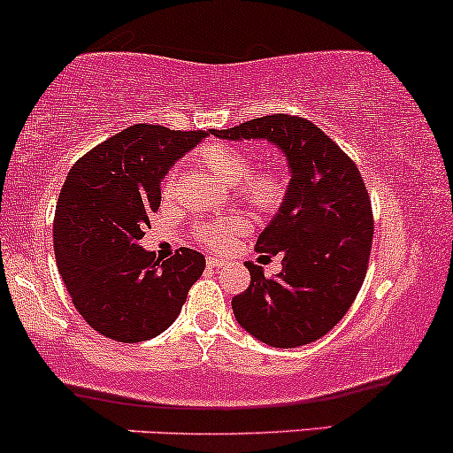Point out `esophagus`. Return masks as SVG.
Listing matches in <instances>:
<instances>
[{
  "mask_svg": "<svg viewBox=\"0 0 453 453\" xmlns=\"http://www.w3.org/2000/svg\"><path fill=\"white\" fill-rule=\"evenodd\" d=\"M207 265H209V267H213V270H218V267L225 265V261H222L220 257H209V259H207Z\"/></svg>",
  "mask_w": 453,
  "mask_h": 453,
  "instance_id": "obj_1",
  "label": "esophagus"
}]
</instances>
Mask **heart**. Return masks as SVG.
Masks as SVG:
<instances>
[{
  "instance_id": "b5f03b06",
  "label": "heart",
  "mask_w": 453,
  "mask_h": 453,
  "mask_svg": "<svg viewBox=\"0 0 453 453\" xmlns=\"http://www.w3.org/2000/svg\"><path fill=\"white\" fill-rule=\"evenodd\" d=\"M196 162L201 164L207 173H211L218 181L231 186L233 194L246 205L255 207L257 211H276L285 203L287 194L291 188L289 170L279 166V164H267L259 168L250 167V157L242 147L231 142H211L205 144L196 153ZM177 181V170H170L162 183V194L170 196ZM248 228L246 220L240 216H226L222 220L207 222V225L198 226L196 237L209 248H222L231 246V242L237 235H242Z\"/></svg>"
}]
</instances>
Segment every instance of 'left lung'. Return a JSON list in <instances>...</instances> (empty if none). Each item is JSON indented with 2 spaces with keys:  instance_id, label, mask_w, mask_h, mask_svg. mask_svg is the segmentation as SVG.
Returning a JSON list of instances; mask_svg holds the SVG:
<instances>
[{
  "instance_id": "1",
  "label": "left lung",
  "mask_w": 453,
  "mask_h": 453,
  "mask_svg": "<svg viewBox=\"0 0 453 453\" xmlns=\"http://www.w3.org/2000/svg\"><path fill=\"white\" fill-rule=\"evenodd\" d=\"M225 140H267L280 149L291 188L255 250L283 257V270L264 276L248 261L250 285L233 298L246 333L272 348H298L324 337L348 313L367 274L373 240L372 201L357 164L318 125L272 114L231 129Z\"/></svg>"
}]
</instances>
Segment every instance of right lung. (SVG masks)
Returning <instances> with one entry per match:
<instances>
[{
  "label": "right lung",
  "instance_id": "obj_1",
  "mask_svg": "<svg viewBox=\"0 0 453 453\" xmlns=\"http://www.w3.org/2000/svg\"><path fill=\"white\" fill-rule=\"evenodd\" d=\"M207 131L131 125L75 162L53 218V250L77 313L120 343L157 337L177 319L205 257L181 248L155 259L140 240L162 179Z\"/></svg>",
  "mask_w": 453,
  "mask_h": 453
}]
</instances>
